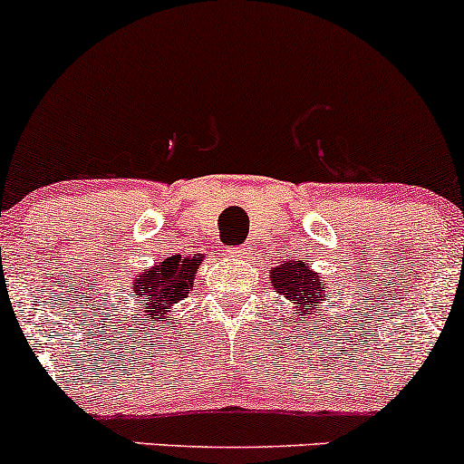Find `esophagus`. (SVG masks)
<instances>
[{"label":"esophagus","instance_id":"34e87169","mask_svg":"<svg viewBox=\"0 0 464 464\" xmlns=\"http://www.w3.org/2000/svg\"><path fill=\"white\" fill-rule=\"evenodd\" d=\"M228 253H231V256H233V257H237V259L246 257V248H244V246H236V248H231V251H228Z\"/></svg>","mask_w":464,"mask_h":464}]
</instances>
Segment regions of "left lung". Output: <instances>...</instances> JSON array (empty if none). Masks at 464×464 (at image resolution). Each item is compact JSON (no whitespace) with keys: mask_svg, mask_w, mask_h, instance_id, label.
<instances>
[{"mask_svg":"<svg viewBox=\"0 0 464 464\" xmlns=\"http://www.w3.org/2000/svg\"><path fill=\"white\" fill-rule=\"evenodd\" d=\"M271 284L295 308H299V313L304 317L308 313H313L314 306L324 304V288H328L324 284L322 275L310 271L302 259H297V262L290 259V262L282 264V266L273 268Z\"/></svg>","mask_w":464,"mask_h":464,"instance_id":"left-lung-1","label":"left lung"}]
</instances>
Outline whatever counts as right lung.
Listing matches in <instances>:
<instances>
[{"label":"right lung","mask_w":464,"mask_h":464,"mask_svg":"<svg viewBox=\"0 0 464 464\" xmlns=\"http://www.w3.org/2000/svg\"><path fill=\"white\" fill-rule=\"evenodd\" d=\"M200 264V253L187 257L171 256L136 275L131 279V290L136 295L134 302L139 317L147 319L150 325H156L176 314V306L182 299H187L193 288V279Z\"/></svg>","instance_id":"add662e5"}]
</instances>
